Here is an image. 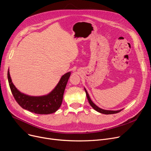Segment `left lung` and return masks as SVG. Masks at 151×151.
Here are the masks:
<instances>
[{
	"mask_svg": "<svg viewBox=\"0 0 151 151\" xmlns=\"http://www.w3.org/2000/svg\"><path fill=\"white\" fill-rule=\"evenodd\" d=\"M84 90H85V92H86V96H87V98H88V102L90 104V106L93 107L95 110H96L97 112H99V113H101V114H106V115H108V114H116V113H119L120 112V111H122L123 109H120V110H104V109H101L100 107H99L98 106H97L96 105L91 101V98L89 97V95L88 94V93L87 92L86 88H84Z\"/></svg>",
	"mask_w": 151,
	"mask_h": 151,
	"instance_id": "1",
	"label": "left lung"
}]
</instances>
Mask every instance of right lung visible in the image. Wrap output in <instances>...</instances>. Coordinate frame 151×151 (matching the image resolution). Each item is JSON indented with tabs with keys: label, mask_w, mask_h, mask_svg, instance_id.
I'll return each instance as SVG.
<instances>
[{
	"label": "right lung",
	"mask_w": 151,
	"mask_h": 151,
	"mask_svg": "<svg viewBox=\"0 0 151 151\" xmlns=\"http://www.w3.org/2000/svg\"><path fill=\"white\" fill-rule=\"evenodd\" d=\"M70 75V71L64 74L50 93L41 96H32L21 93L12 83L9 69L7 76L12 94L23 109L37 114H50L55 112L61 106L65 89Z\"/></svg>",
	"instance_id": "1"
}]
</instances>
